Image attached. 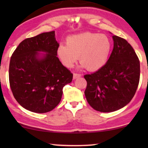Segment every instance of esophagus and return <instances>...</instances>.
I'll use <instances>...</instances> for the list:
<instances>
[{
  "instance_id": "obj_1",
  "label": "esophagus",
  "mask_w": 148,
  "mask_h": 148,
  "mask_svg": "<svg viewBox=\"0 0 148 148\" xmlns=\"http://www.w3.org/2000/svg\"><path fill=\"white\" fill-rule=\"evenodd\" d=\"M82 76V75L79 74V73H75L73 74V79H77L79 77H80Z\"/></svg>"
}]
</instances>
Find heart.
<instances>
[{
    "label": "heart",
    "instance_id": "heart-1",
    "mask_svg": "<svg viewBox=\"0 0 148 148\" xmlns=\"http://www.w3.org/2000/svg\"><path fill=\"white\" fill-rule=\"evenodd\" d=\"M111 50L112 42L108 36L88 32L68 37L66 44L58 45L56 53L66 67H72L79 56L82 67L96 71L106 64Z\"/></svg>",
    "mask_w": 148,
    "mask_h": 148
}]
</instances>
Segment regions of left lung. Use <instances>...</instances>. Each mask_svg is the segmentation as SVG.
I'll list each match as a JSON object with an SVG mask.
<instances>
[{"label": "left lung", "instance_id": "obj_1", "mask_svg": "<svg viewBox=\"0 0 148 148\" xmlns=\"http://www.w3.org/2000/svg\"><path fill=\"white\" fill-rule=\"evenodd\" d=\"M114 47L106 64L87 74L85 96L94 110L110 112L122 108L133 98L140 77V62L124 38L112 36Z\"/></svg>", "mask_w": 148, "mask_h": 148}]
</instances>
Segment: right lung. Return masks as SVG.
<instances>
[{"instance_id":"add662e5","label":"right lung","mask_w":148,"mask_h":148,"mask_svg":"<svg viewBox=\"0 0 148 148\" xmlns=\"http://www.w3.org/2000/svg\"><path fill=\"white\" fill-rule=\"evenodd\" d=\"M54 31L24 40L12 54L9 64L10 88L24 108L45 113L59 104L64 86L72 82L73 73L57 57L59 44ZM38 51L47 52L41 59Z\"/></svg>"}]
</instances>
